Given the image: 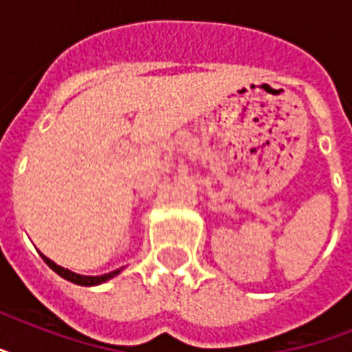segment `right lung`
<instances>
[{"label": "right lung", "instance_id": "add662e5", "mask_svg": "<svg viewBox=\"0 0 352 352\" xmlns=\"http://www.w3.org/2000/svg\"><path fill=\"white\" fill-rule=\"evenodd\" d=\"M40 256L43 257V261H45L58 276H62L63 279H67V281H71V283L74 285H82V287H96V285L106 283V281H109V279L115 278V276H118V274L122 272V268H117V270L102 274V276H82V274L73 272V270H69V268L60 267V265H56V263L52 261V259H49L47 256H43V254H40Z\"/></svg>", "mask_w": 352, "mask_h": 352}]
</instances>
